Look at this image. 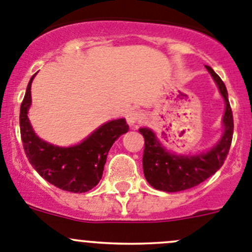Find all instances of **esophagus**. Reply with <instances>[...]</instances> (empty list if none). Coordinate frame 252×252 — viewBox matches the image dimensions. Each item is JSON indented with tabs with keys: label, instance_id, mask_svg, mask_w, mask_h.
Listing matches in <instances>:
<instances>
[{
	"label": "esophagus",
	"instance_id": "esophagus-1",
	"mask_svg": "<svg viewBox=\"0 0 252 252\" xmlns=\"http://www.w3.org/2000/svg\"><path fill=\"white\" fill-rule=\"evenodd\" d=\"M126 122H128V124L130 126H134L137 123H140V122L143 121V114L142 112H139V110H129L128 113H126Z\"/></svg>",
	"mask_w": 252,
	"mask_h": 252
}]
</instances>
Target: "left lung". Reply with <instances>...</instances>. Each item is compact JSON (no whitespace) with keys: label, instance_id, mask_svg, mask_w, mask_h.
Here are the masks:
<instances>
[{"label":"left lung","instance_id":"1","mask_svg":"<svg viewBox=\"0 0 252 252\" xmlns=\"http://www.w3.org/2000/svg\"><path fill=\"white\" fill-rule=\"evenodd\" d=\"M206 69L213 77L225 102V113L222 117L224 131L221 138L206 152L180 155L169 152L152 129L140 128L139 133L145 140L143 154L144 176L147 182L157 190L176 192L196 187L214 175L226 159L234 133L231 107L224 82L214 72L213 68L206 65Z\"/></svg>","mask_w":252,"mask_h":252}]
</instances>
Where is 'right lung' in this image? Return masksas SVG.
<instances>
[{
	"mask_svg": "<svg viewBox=\"0 0 252 252\" xmlns=\"http://www.w3.org/2000/svg\"><path fill=\"white\" fill-rule=\"evenodd\" d=\"M37 74V73H36ZM30 79L21 104V138L28 161L52 185L70 192H86L102 179L107 155L113 143L129 130L126 119H113L102 124L81 143L70 147L51 144L34 133L28 119L32 97Z\"/></svg>",
	"mask_w": 252,
	"mask_h": 252,
	"instance_id": "1",
	"label": "right lung"
}]
</instances>
